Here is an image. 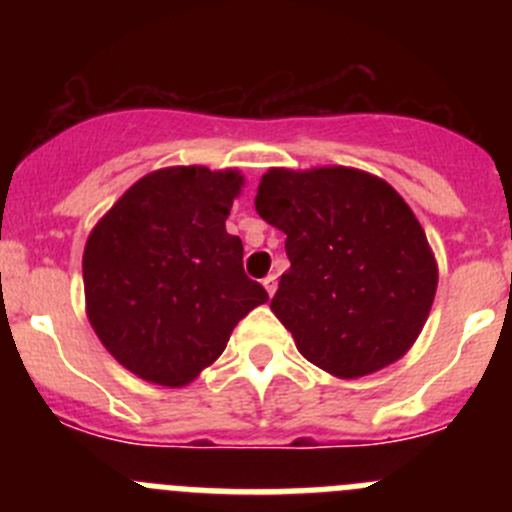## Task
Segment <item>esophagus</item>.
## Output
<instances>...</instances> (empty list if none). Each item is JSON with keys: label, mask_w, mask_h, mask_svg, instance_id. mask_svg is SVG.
Wrapping results in <instances>:
<instances>
[{"label": "esophagus", "mask_w": 512, "mask_h": 512, "mask_svg": "<svg viewBox=\"0 0 512 512\" xmlns=\"http://www.w3.org/2000/svg\"><path fill=\"white\" fill-rule=\"evenodd\" d=\"M262 285H265V289H267V294H275L277 292V277L275 275H267L265 280H262Z\"/></svg>", "instance_id": "esophagus-1"}]
</instances>
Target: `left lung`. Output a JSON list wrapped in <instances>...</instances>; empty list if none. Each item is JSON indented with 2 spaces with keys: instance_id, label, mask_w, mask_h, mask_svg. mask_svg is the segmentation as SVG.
<instances>
[{
  "instance_id": "left-lung-1",
  "label": "left lung",
  "mask_w": 512,
  "mask_h": 512,
  "mask_svg": "<svg viewBox=\"0 0 512 512\" xmlns=\"http://www.w3.org/2000/svg\"><path fill=\"white\" fill-rule=\"evenodd\" d=\"M255 208L287 235L289 270L270 307L304 359L356 379L409 352L431 312L438 267L421 223L386 180L344 165L270 168Z\"/></svg>"
}]
</instances>
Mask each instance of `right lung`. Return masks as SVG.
Wrapping results in <instances>:
<instances>
[{"label": "right lung", "mask_w": 512, "mask_h": 512, "mask_svg": "<svg viewBox=\"0 0 512 512\" xmlns=\"http://www.w3.org/2000/svg\"><path fill=\"white\" fill-rule=\"evenodd\" d=\"M237 170L178 165L133 183L98 220L84 250L89 322L141 379L185 386L225 352L235 324L267 302L225 230Z\"/></svg>", "instance_id": "1"}]
</instances>
